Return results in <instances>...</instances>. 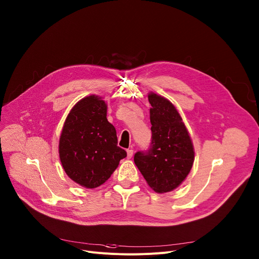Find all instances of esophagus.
Returning <instances> with one entry per match:
<instances>
[{
	"mask_svg": "<svg viewBox=\"0 0 259 259\" xmlns=\"http://www.w3.org/2000/svg\"><path fill=\"white\" fill-rule=\"evenodd\" d=\"M132 156H133V150L132 149H128L127 150V158L130 159V158H132Z\"/></svg>",
	"mask_w": 259,
	"mask_h": 259,
	"instance_id": "esophagus-1",
	"label": "esophagus"
}]
</instances>
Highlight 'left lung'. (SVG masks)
<instances>
[{
	"mask_svg": "<svg viewBox=\"0 0 259 259\" xmlns=\"http://www.w3.org/2000/svg\"><path fill=\"white\" fill-rule=\"evenodd\" d=\"M152 143L148 152H137L134 162L157 193L175 190L189 175L194 147L181 114L166 98L150 92Z\"/></svg>",
	"mask_w": 259,
	"mask_h": 259,
	"instance_id": "left-lung-1",
	"label": "left lung"
}]
</instances>
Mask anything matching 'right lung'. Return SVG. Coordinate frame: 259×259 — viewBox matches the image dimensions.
<instances>
[{
	"mask_svg": "<svg viewBox=\"0 0 259 259\" xmlns=\"http://www.w3.org/2000/svg\"><path fill=\"white\" fill-rule=\"evenodd\" d=\"M107 104L90 95L68 113L59 140V155L67 176L94 189L104 184L127 156L117 147L115 128L107 121Z\"/></svg>",
	"mask_w": 259,
	"mask_h": 259,
	"instance_id": "1",
	"label": "right lung"
}]
</instances>
